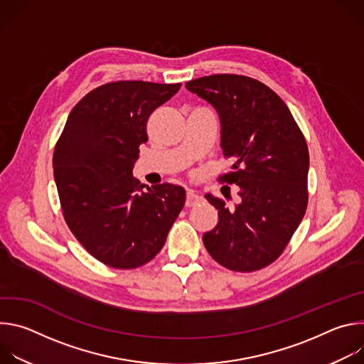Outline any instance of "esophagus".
<instances>
[{
  "label": "esophagus",
  "instance_id": "esophagus-1",
  "mask_svg": "<svg viewBox=\"0 0 364 364\" xmlns=\"http://www.w3.org/2000/svg\"><path fill=\"white\" fill-rule=\"evenodd\" d=\"M203 200V197L200 196V193L197 190L193 188H187V198H186V205L191 207L196 205L197 203H200Z\"/></svg>",
  "mask_w": 364,
  "mask_h": 364
}]
</instances>
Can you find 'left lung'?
Segmentation results:
<instances>
[{
	"mask_svg": "<svg viewBox=\"0 0 364 364\" xmlns=\"http://www.w3.org/2000/svg\"><path fill=\"white\" fill-rule=\"evenodd\" d=\"M186 87L216 109L220 146L233 160V171L222 180L239 188L235 207L205 194L219 210V222L203 235V243L228 269L265 268L282 253L306 210L305 138L284 100L259 80L212 75Z\"/></svg>",
	"mask_w": 364,
	"mask_h": 364,
	"instance_id": "8db88e82",
	"label": "left lung"
}]
</instances>
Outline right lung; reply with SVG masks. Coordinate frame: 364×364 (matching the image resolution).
Listing matches in <instances>:
<instances>
[{
	"instance_id": "obj_1",
	"label": "right lung",
	"mask_w": 364,
	"mask_h": 364,
	"mask_svg": "<svg viewBox=\"0 0 364 364\" xmlns=\"http://www.w3.org/2000/svg\"><path fill=\"white\" fill-rule=\"evenodd\" d=\"M142 80L115 82L89 92L72 109L53 154L65 220L102 264L138 268L157 255L180 215L186 190L145 187L132 177L148 117L180 89Z\"/></svg>"
}]
</instances>
